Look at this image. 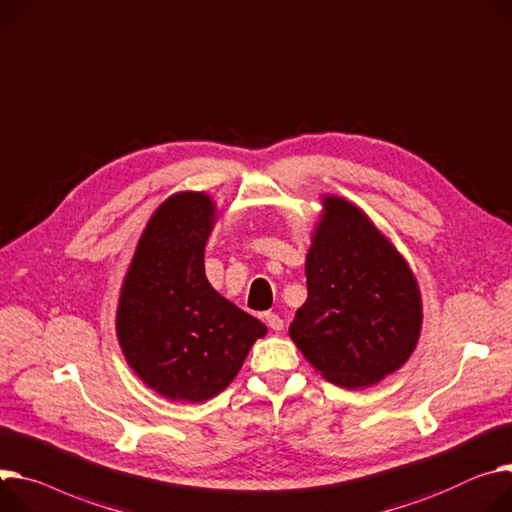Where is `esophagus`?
Returning a JSON list of instances; mask_svg holds the SVG:
<instances>
[{
    "mask_svg": "<svg viewBox=\"0 0 512 512\" xmlns=\"http://www.w3.org/2000/svg\"><path fill=\"white\" fill-rule=\"evenodd\" d=\"M266 324H268V328L270 330H274V332H281L283 328H285V322H283V318L281 316H277V313H266Z\"/></svg>",
    "mask_w": 512,
    "mask_h": 512,
    "instance_id": "34e87169",
    "label": "esophagus"
}]
</instances>
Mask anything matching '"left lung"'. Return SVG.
<instances>
[{
  "label": "left lung",
  "instance_id": "1",
  "mask_svg": "<svg viewBox=\"0 0 512 512\" xmlns=\"http://www.w3.org/2000/svg\"><path fill=\"white\" fill-rule=\"evenodd\" d=\"M305 256L307 301L289 336L324 379L379 383L414 352L422 297L406 258L355 203L324 194Z\"/></svg>",
  "mask_w": 512,
  "mask_h": 512
}]
</instances>
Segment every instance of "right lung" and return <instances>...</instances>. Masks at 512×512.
<instances>
[{
  "mask_svg": "<svg viewBox=\"0 0 512 512\" xmlns=\"http://www.w3.org/2000/svg\"><path fill=\"white\" fill-rule=\"evenodd\" d=\"M205 192H176L137 242L116 307V336L135 375L172 402H207L242 369L266 326L219 295L205 274L217 221Z\"/></svg>",
  "mask_w": 512,
  "mask_h": 512,
  "instance_id": "obj_1",
  "label": "right lung"
}]
</instances>
